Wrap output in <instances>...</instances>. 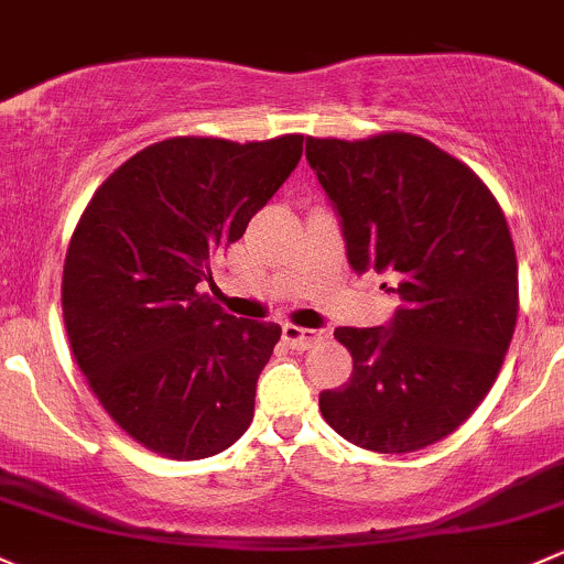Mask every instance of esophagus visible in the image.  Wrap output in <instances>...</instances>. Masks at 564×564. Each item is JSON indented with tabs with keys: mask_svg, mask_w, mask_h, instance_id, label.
I'll return each instance as SVG.
<instances>
[{
	"mask_svg": "<svg viewBox=\"0 0 564 564\" xmlns=\"http://www.w3.org/2000/svg\"><path fill=\"white\" fill-rule=\"evenodd\" d=\"M325 336H328V334H325V330L301 328V325H293V323H284L282 325V339L288 341L290 347H295V350H306V347L321 345Z\"/></svg>",
	"mask_w": 564,
	"mask_h": 564,
	"instance_id": "esophagus-1",
	"label": "esophagus"
}]
</instances>
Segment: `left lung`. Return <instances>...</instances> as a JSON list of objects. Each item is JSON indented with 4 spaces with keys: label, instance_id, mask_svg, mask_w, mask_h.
Instances as JSON below:
<instances>
[{
    "label": "left lung",
    "instance_id": "obj_1",
    "mask_svg": "<svg viewBox=\"0 0 564 564\" xmlns=\"http://www.w3.org/2000/svg\"><path fill=\"white\" fill-rule=\"evenodd\" d=\"M358 274L388 271L402 306L386 328H336L352 377L321 393L347 443L410 454L456 432L502 369L519 263L497 197L473 167L410 132L306 138ZM386 288V284H382Z\"/></svg>",
    "mask_w": 564,
    "mask_h": 564
}]
</instances>
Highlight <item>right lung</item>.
<instances>
[{
    "label": "right lung",
    "instance_id": "obj_1",
    "mask_svg": "<svg viewBox=\"0 0 564 564\" xmlns=\"http://www.w3.org/2000/svg\"><path fill=\"white\" fill-rule=\"evenodd\" d=\"M304 135L167 138L116 167L69 239L62 312L91 393L152 454L195 462L236 443L282 328L197 284L299 165Z\"/></svg>",
    "mask_w": 564,
    "mask_h": 564
}]
</instances>
